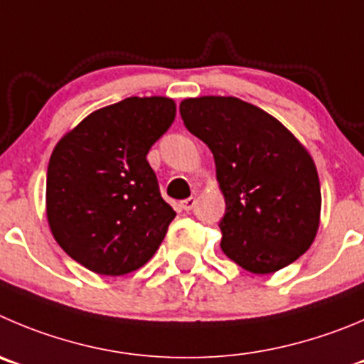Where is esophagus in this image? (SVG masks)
<instances>
[{
  "mask_svg": "<svg viewBox=\"0 0 364 364\" xmlns=\"http://www.w3.org/2000/svg\"><path fill=\"white\" fill-rule=\"evenodd\" d=\"M196 203H198V199H196V198H188V199H185V201H181V208L185 210V212H190V210H192L193 206H196Z\"/></svg>",
  "mask_w": 364,
  "mask_h": 364,
  "instance_id": "esophagus-1",
  "label": "esophagus"
}]
</instances>
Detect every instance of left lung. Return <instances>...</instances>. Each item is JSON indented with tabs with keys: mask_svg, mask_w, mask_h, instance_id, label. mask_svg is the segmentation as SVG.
<instances>
[{
	"mask_svg": "<svg viewBox=\"0 0 364 364\" xmlns=\"http://www.w3.org/2000/svg\"><path fill=\"white\" fill-rule=\"evenodd\" d=\"M185 127L215 159L226 212L220 250L255 274L289 266L311 247L321 212L318 171L289 129L235 97L185 98Z\"/></svg>",
	"mask_w": 364,
	"mask_h": 364,
	"instance_id": "8db88e82",
	"label": "left lung"
}]
</instances>
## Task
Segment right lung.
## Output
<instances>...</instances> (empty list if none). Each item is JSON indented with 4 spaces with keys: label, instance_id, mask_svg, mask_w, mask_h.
<instances>
[{
    "label": "right lung",
    "instance_id": "right-lung-1",
    "mask_svg": "<svg viewBox=\"0 0 364 364\" xmlns=\"http://www.w3.org/2000/svg\"><path fill=\"white\" fill-rule=\"evenodd\" d=\"M166 97H129L84 118L63 136L46 174L53 239L90 271L140 269L165 239L176 212L159 193L149 149L171 127Z\"/></svg>",
    "mask_w": 364,
    "mask_h": 364
}]
</instances>
